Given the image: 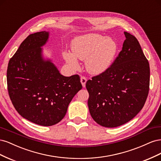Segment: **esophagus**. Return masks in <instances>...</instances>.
Returning a JSON list of instances; mask_svg holds the SVG:
<instances>
[{
	"instance_id": "esophagus-1",
	"label": "esophagus",
	"mask_w": 161,
	"mask_h": 161,
	"mask_svg": "<svg viewBox=\"0 0 161 161\" xmlns=\"http://www.w3.org/2000/svg\"><path fill=\"white\" fill-rule=\"evenodd\" d=\"M86 78L85 76H81L80 77V82L82 84V87H85L86 86Z\"/></svg>"
}]
</instances>
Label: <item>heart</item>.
Returning a JSON list of instances; mask_svg holds the SVG:
<instances>
[{
  "mask_svg": "<svg viewBox=\"0 0 161 161\" xmlns=\"http://www.w3.org/2000/svg\"><path fill=\"white\" fill-rule=\"evenodd\" d=\"M72 53H63L66 61L74 69L79 68L77 58L85 61L86 69L90 74L101 75L108 70L115 60L118 45L110 37L101 34L89 33L75 37L71 42Z\"/></svg>",
  "mask_w": 161,
  "mask_h": 161,
  "instance_id": "obj_1",
  "label": "heart"
}]
</instances>
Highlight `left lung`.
I'll list each match as a JSON object with an SVG mask.
<instances>
[{
    "label": "left lung",
    "instance_id": "8db88e82",
    "mask_svg": "<svg viewBox=\"0 0 161 161\" xmlns=\"http://www.w3.org/2000/svg\"><path fill=\"white\" fill-rule=\"evenodd\" d=\"M122 50L109 69L87 80L88 106L96 122L115 128L132 119L148 95L150 66L140 43L124 31Z\"/></svg>",
    "mask_w": 161,
    "mask_h": 161
}]
</instances>
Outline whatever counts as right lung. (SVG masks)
Segmentation results:
<instances>
[{
  "label": "right lung",
  "mask_w": 161,
  "mask_h": 161,
  "mask_svg": "<svg viewBox=\"0 0 161 161\" xmlns=\"http://www.w3.org/2000/svg\"><path fill=\"white\" fill-rule=\"evenodd\" d=\"M49 32L31 34L9 60L8 95L23 118L43 126L53 125L65 116L69 103L82 89L79 75H62L50 59L43 56Z\"/></svg>",
  "instance_id": "add662e5"
}]
</instances>
